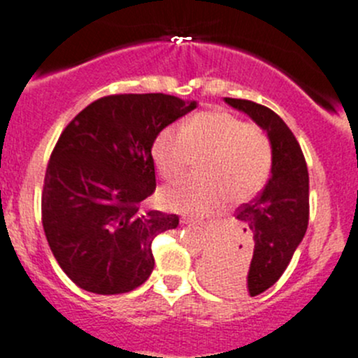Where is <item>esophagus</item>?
Listing matches in <instances>:
<instances>
[{"label":"esophagus","instance_id":"obj_1","mask_svg":"<svg viewBox=\"0 0 358 358\" xmlns=\"http://www.w3.org/2000/svg\"><path fill=\"white\" fill-rule=\"evenodd\" d=\"M180 222H182V224H187V226H196V224H200V222L194 221V219H187V217L180 219Z\"/></svg>","mask_w":358,"mask_h":358}]
</instances>
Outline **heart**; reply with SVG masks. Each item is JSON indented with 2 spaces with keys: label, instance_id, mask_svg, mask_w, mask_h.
<instances>
[{
  "label": "heart",
  "instance_id": "b5f03b06",
  "mask_svg": "<svg viewBox=\"0 0 358 358\" xmlns=\"http://www.w3.org/2000/svg\"><path fill=\"white\" fill-rule=\"evenodd\" d=\"M151 157L165 179L186 174L201 157L200 176L165 186L160 200L171 210L203 215L221 208L226 198L242 203L259 193L270 176L273 148L263 129L215 109L191 116L182 129L165 127L155 137Z\"/></svg>",
  "mask_w": 358,
  "mask_h": 358
}]
</instances>
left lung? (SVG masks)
<instances>
[{"mask_svg": "<svg viewBox=\"0 0 358 358\" xmlns=\"http://www.w3.org/2000/svg\"><path fill=\"white\" fill-rule=\"evenodd\" d=\"M224 101L249 115L268 134L273 164L271 178L259 196L236 210L247 235L240 236V245L226 249L228 255L215 256L207 268V278L215 291L224 294L257 296L282 277L306 233L310 179L299 143L277 113L245 99ZM247 236L253 247L250 255L243 245Z\"/></svg>", "mask_w": 358, "mask_h": 358, "instance_id": "8db88e82", "label": "left lung"}]
</instances>
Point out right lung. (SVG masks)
Instances as JSON below:
<instances>
[{"label": "right lung", "mask_w": 358, "mask_h": 358, "mask_svg": "<svg viewBox=\"0 0 358 358\" xmlns=\"http://www.w3.org/2000/svg\"><path fill=\"white\" fill-rule=\"evenodd\" d=\"M196 108L165 94L101 97L78 113L52 151L41 221L54 257L83 291L123 294L155 266V236L178 228L176 214L141 212L157 187L153 141Z\"/></svg>", "instance_id": "obj_1"}]
</instances>
